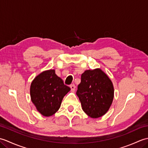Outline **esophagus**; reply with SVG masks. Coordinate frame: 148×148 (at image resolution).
Listing matches in <instances>:
<instances>
[{"label":"esophagus","instance_id":"1","mask_svg":"<svg viewBox=\"0 0 148 148\" xmlns=\"http://www.w3.org/2000/svg\"><path fill=\"white\" fill-rule=\"evenodd\" d=\"M70 88H71L72 92H74L75 91V88H76V86H75L74 84H71V85L70 86Z\"/></svg>","mask_w":148,"mask_h":148}]
</instances>
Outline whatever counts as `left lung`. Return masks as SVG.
Returning <instances> with one entry per match:
<instances>
[{
	"label": "left lung",
	"mask_w": 148,
	"mask_h": 148,
	"mask_svg": "<svg viewBox=\"0 0 148 148\" xmlns=\"http://www.w3.org/2000/svg\"><path fill=\"white\" fill-rule=\"evenodd\" d=\"M111 80L100 69L86 70L81 75L76 95L83 111L92 118H98L108 111L114 99Z\"/></svg>",
	"instance_id": "8db88e82"
}]
</instances>
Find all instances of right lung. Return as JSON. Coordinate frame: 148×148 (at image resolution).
<instances>
[{
  "mask_svg": "<svg viewBox=\"0 0 148 148\" xmlns=\"http://www.w3.org/2000/svg\"><path fill=\"white\" fill-rule=\"evenodd\" d=\"M70 90L55 71L50 69L34 78L30 85V98L37 111L49 117L58 111L63 98Z\"/></svg>",
  "mask_w": 148,
  "mask_h": 148,
  "instance_id": "1",
  "label": "right lung"
}]
</instances>
